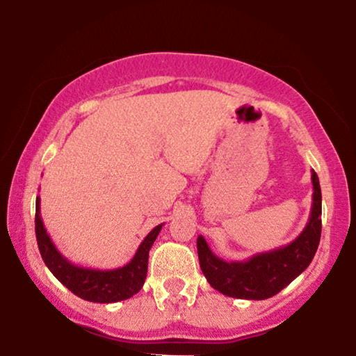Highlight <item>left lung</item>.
<instances>
[{
	"label": "left lung",
	"mask_w": 356,
	"mask_h": 356,
	"mask_svg": "<svg viewBox=\"0 0 356 356\" xmlns=\"http://www.w3.org/2000/svg\"><path fill=\"white\" fill-rule=\"evenodd\" d=\"M313 206L305 230L286 246L259 252L246 261H223L213 254L202 235L197 236L199 266L212 289L241 300H266L284 290L311 264L321 240L319 178L311 170Z\"/></svg>",
	"instance_id": "8db88e82"
}]
</instances>
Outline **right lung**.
<instances>
[{"label": "right lung", "mask_w": 356, "mask_h": 356, "mask_svg": "<svg viewBox=\"0 0 356 356\" xmlns=\"http://www.w3.org/2000/svg\"><path fill=\"white\" fill-rule=\"evenodd\" d=\"M160 230H162V223L144 238L134 257L126 266L106 270L89 269V267L72 264L56 250L43 227L40 197H37L35 202V235L43 262L67 290H71L79 298L94 301V303H116V301L128 300L143 289L145 275H147L149 251Z\"/></svg>", "instance_id": "obj_1"}]
</instances>
